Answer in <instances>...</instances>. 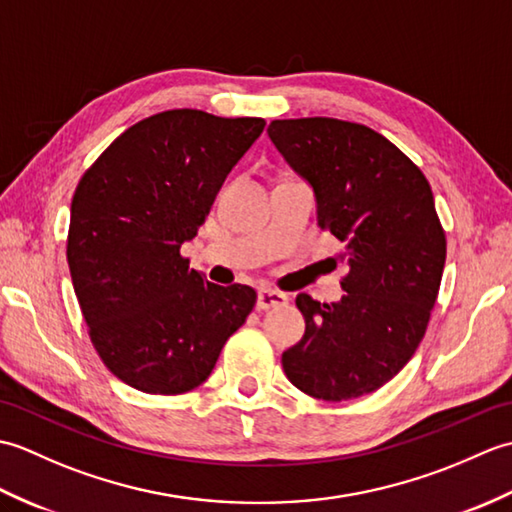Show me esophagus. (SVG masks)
<instances>
[{
    "label": "esophagus",
    "mask_w": 512,
    "mask_h": 512,
    "mask_svg": "<svg viewBox=\"0 0 512 512\" xmlns=\"http://www.w3.org/2000/svg\"><path fill=\"white\" fill-rule=\"evenodd\" d=\"M288 303V297L284 292H277V290H262L257 295V308L259 310H275L281 308Z\"/></svg>",
    "instance_id": "esophagus-1"
}]
</instances>
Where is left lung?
I'll return each mask as SVG.
<instances>
[{
	"label": "left lung",
	"instance_id": "obj_1",
	"mask_svg": "<svg viewBox=\"0 0 512 512\" xmlns=\"http://www.w3.org/2000/svg\"><path fill=\"white\" fill-rule=\"evenodd\" d=\"M268 136L317 200V222L345 244V295L297 297L306 334L281 356L312 398L372 394L409 363L427 330L447 239L427 178L385 136L339 118H290Z\"/></svg>",
	"mask_w": 512,
	"mask_h": 512
}]
</instances>
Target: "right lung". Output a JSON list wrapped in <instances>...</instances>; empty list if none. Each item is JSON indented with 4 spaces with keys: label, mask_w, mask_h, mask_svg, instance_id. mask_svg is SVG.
<instances>
[{
    "label": "right lung",
    "mask_w": 512,
    "mask_h": 512,
    "mask_svg": "<svg viewBox=\"0 0 512 512\" xmlns=\"http://www.w3.org/2000/svg\"><path fill=\"white\" fill-rule=\"evenodd\" d=\"M264 118L169 110L132 125L74 191L68 266L107 369L145 394L202 385L255 306V290L217 286L180 255Z\"/></svg>",
    "instance_id": "add662e5"
}]
</instances>
